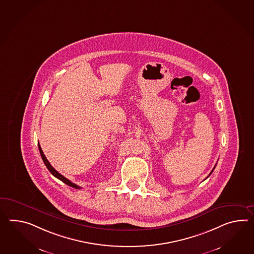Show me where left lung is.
I'll use <instances>...</instances> for the list:
<instances>
[{
  "instance_id": "8db88e82",
  "label": "left lung",
  "mask_w": 254,
  "mask_h": 254,
  "mask_svg": "<svg viewBox=\"0 0 254 254\" xmlns=\"http://www.w3.org/2000/svg\"><path fill=\"white\" fill-rule=\"evenodd\" d=\"M214 169H215V167H214ZM214 169H212V171H211V172H210V173H209V175H210V174H211V173H212V172H213V170H214ZM209 175L208 176V177H209ZM208 177H207V178H208ZM207 178H206V179H207Z\"/></svg>"
}]
</instances>
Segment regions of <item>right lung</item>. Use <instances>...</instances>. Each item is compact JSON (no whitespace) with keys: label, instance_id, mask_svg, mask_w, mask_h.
<instances>
[{"label":"right lung","instance_id":"right-lung-1","mask_svg":"<svg viewBox=\"0 0 254 254\" xmlns=\"http://www.w3.org/2000/svg\"><path fill=\"white\" fill-rule=\"evenodd\" d=\"M38 147H39L40 154H41L42 159H43L44 163H45V166H46V168H47L48 170L51 172L52 175L55 176V177L57 178L58 180H60V181H63L64 183H65V184L68 185V186L73 187L74 189H81V187L77 186L76 184H74V183H73L72 181H69V180H67L66 178H64V176L61 175L59 172H57V170L52 167L51 164L49 163V161L47 160V158H45V154L43 152V150H42V148L40 147L39 144H38Z\"/></svg>","mask_w":254,"mask_h":254}]
</instances>
